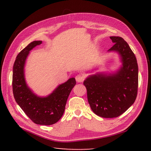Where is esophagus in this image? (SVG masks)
I'll return each mask as SVG.
<instances>
[{
    "label": "esophagus",
    "instance_id": "obj_1",
    "mask_svg": "<svg viewBox=\"0 0 151 151\" xmlns=\"http://www.w3.org/2000/svg\"><path fill=\"white\" fill-rule=\"evenodd\" d=\"M75 78H76V82H82L83 81H84V75L79 74V75H77L76 76Z\"/></svg>",
    "mask_w": 151,
    "mask_h": 151
}]
</instances>
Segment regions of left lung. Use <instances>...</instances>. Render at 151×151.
Segmentation results:
<instances>
[{"label": "left lung", "instance_id": "left-lung-1", "mask_svg": "<svg viewBox=\"0 0 151 151\" xmlns=\"http://www.w3.org/2000/svg\"><path fill=\"white\" fill-rule=\"evenodd\" d=\"M110 38L114 45L108 52L119 54L121 67L115 72L91 75L84 81L92 111L104 118L117 117L126 111L135 102L138 86L137 60L129 44L121 37Z\"/></svg>", "mask_w": 151, "mask_h": 151}]
</instances>
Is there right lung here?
Segmentation results:
<instances>
[{"instance_id": "add662e5", "label": "right lung", "mask_w": 151, "mask_h": 151, "mask_svg": "<svg viewBox=\"0 0 151 151\" xmlns=\"http://www.w3.org/2000/svg\"><path fill=\"white\" fill-rule=\"evenodd\" d=\"M41 43L42 41H32L18 54L13 67V93L16 102L34 123L50 125L57 123L62 117L76 81L75 78H70L45 97L34 93L25 80L24 66L30 51Z\"/></svg>"}]
</instances>
